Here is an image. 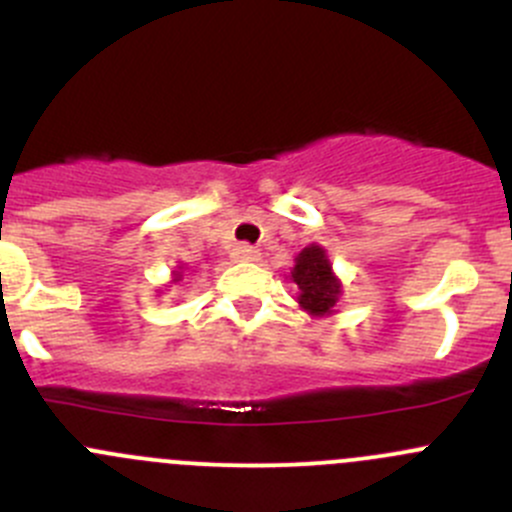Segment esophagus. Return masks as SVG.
<instances>
[{"label": "esophagus", "mask_w": 512, "mask_h": 512, "mask_svg": "<svg viewBox=\"0 0 512 512\" xmlns=\"http://www.w3.org/2000/svg\"><path fill=\"white\" fill-rule=\"evenodd\" d=\"M232 260H237V262H257V260H260V252H257L255 247H250V245H237L235 250H232Z\"/></svg>", "instance_id": "34e87169"}]
</instances>
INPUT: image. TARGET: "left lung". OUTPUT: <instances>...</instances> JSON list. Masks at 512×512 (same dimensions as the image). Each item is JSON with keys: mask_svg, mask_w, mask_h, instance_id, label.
Segmentation results:
<instances>
[{"mask_svg": "<svg viewBox=\"0 0 512 512\" xmlns=\"http://www.w3.org/2000/svg\"><path fill=\"white\" fill-rule=\"evenodd\" d=\"M292 282L299 287V307L314 317L332 314L342 294V282L332 272L327 252L319 245H309L294 257Z\"/></svg>", "mask_w": 512, "mask_h": 512, "instance_id": "1", "label": "left lung"}]
</instances>
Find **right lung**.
Instances as JSON below:
<instances>
[{"label": "right lung", "mask_w": 512, "mask_h": 512, "mask_svg": "<svg viewBox=\"0 0 512 512\" xmlns=\"http://www.w3.org/2000/svg\"><path fill=\"white\" fill-rule=\"evenodd\" d=\"M178 270H183V267H178ZM180 277H183L180 272H173V282H180Z\"/></svg>", "instance_id": "obj_1"}]
</instances>
